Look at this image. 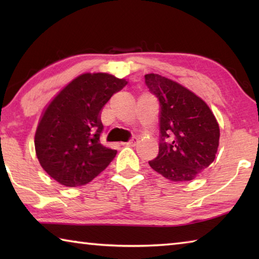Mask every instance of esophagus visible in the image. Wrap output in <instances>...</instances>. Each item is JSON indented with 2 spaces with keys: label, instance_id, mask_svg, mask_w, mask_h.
Segmentation results:
<instances>
[{
  "label": "esophagus",
  "instance_id": "esophagus-1",
  "mask_svg": "<svg viewBox=\"0 0 259 259\" xmlns=\"http://www.w3.org/2000/svg\"><path fill=\"white\" fill-rule=\"evenodd\" d=\"M137 143H138V138L134 137L133 139H130L129 142L123 143V145H125V146H135V145H137Z\"/></svg>",
  "mask_w": 259,
  "mask_h": 259
}]
</instances>
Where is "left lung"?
Listing matches in <instances>:
<instances>
[{"label":"left lung","mask_w":259,"mask_h":259,"mask_svg":"<svg viewBox=\"0 0 259 259\" xmlns=\"http://www.w3.org/2000/svg\"><path fill=\"white\" fill-rule=\"evenodd\" d=\"M145 83L160 102L159 154L148 163L169 181H192L216 157V117L202 99L170 78L151 73Z\"/></svg>","instance_id":"obj_1"}]
</instances>
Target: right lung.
Wrapping results in <instances>:
<instances>
[{
    "instance_id": "obj_1",
    "label": "right lung",
    "mask_w": 259,
    "mask_h": 259,
    "mask_svg": "<svg viewBox=\"0 0 259 259\" xmlns=\"http://www.w3.org/2000/svg\"><path fill=\"white\" fill-rule=\"evenodd\" d=\"M126 83L107 73H84L51 100L34 139L38 162L51 178L67 187L85 185L111 163L116 151L100 143V113Z\"/></svg>"
}]
</instances>
